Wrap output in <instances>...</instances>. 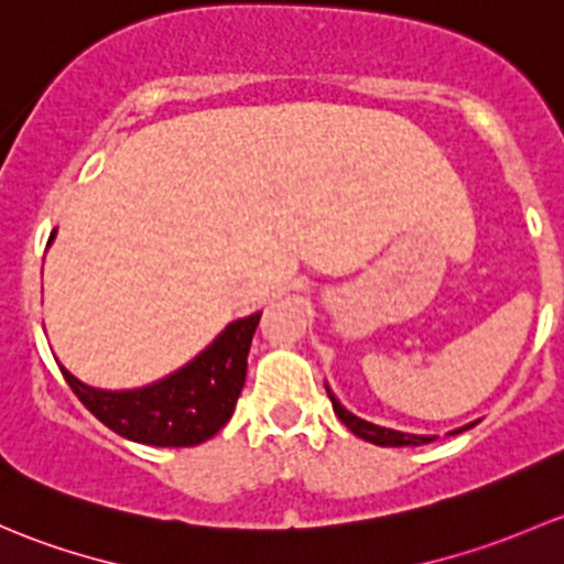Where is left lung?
<instances>
[{"label":"left lung","instance_id":"1","mask_svg":"<svg viewBox=\"0 0 564 564\" xmlns=\"http://www.w3.org/2000/svg\"><path fill=\"white\" fill-rule=\"evenodd\" d=\"M325 391H328V399H330V404H334V412H336V415H339V421L345 423V426L350 429V432L356 434V437L367 440V443L382 445V448H402V445H426V443H432V440H434V437H426V434L397 432V429H386V426H377V423L364 421V417L352 415L350 410L341 408L339 399H336L334 393H330V388H325ZM469 426H475V423H469ZM469 426L456 429V432H451V434L464 432V429H469Z\"/></svg>","mask_w":564,"mask_h":564}]
</instances>
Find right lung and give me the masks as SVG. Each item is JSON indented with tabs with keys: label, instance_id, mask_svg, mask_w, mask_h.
Returning a JSON list of instances; mask_svg holds the SVG:
<instances>
[{
	"label": "right lung",
	"instance_id": "add662e5",
	"mask_svg": "<svg viewBox=\"0 0 564 564\" xmlns=\"http://www.w3.org/2000/svg\"><path fill=\"white\" fill-rule=\"evenodd\" d=\"M258 323L260 312L230 323L187 367L135 391H102L59 369L80 404L116 434L160 448H189L214 437L234 415Z\"/></svg>",
	"mask_w": 564,
	"mask_h": 564
}]
</instances>
